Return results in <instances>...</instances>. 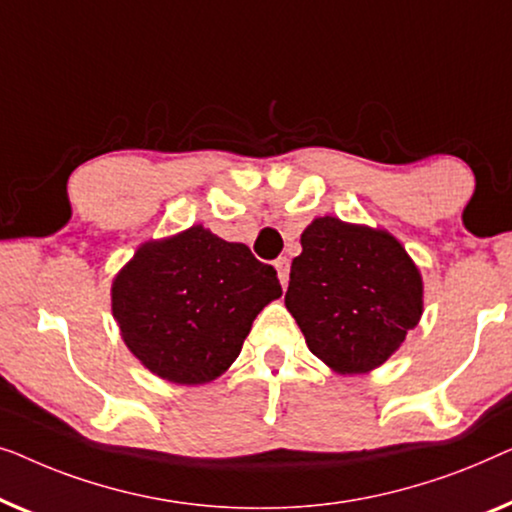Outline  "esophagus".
<instances>
[{"label": "esophagus", "instance_id": "34e87169", "mask_svg": "<svg viewBox=\"0 0 512 512\" xmlns=\"http://www.w3.org/2000/svg\"><path fill=\"white\" fill-rule=\"evenodd\" d=\"M276 271H278L280 285L287 287V283H290V259H287V257H278V259H276Z\"/></svg>", "mask_w": 512, "mask_h": 512}]
</instances>
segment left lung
<instances>
[{
	"label": "left lung",
	"instance_id": "left-lung-1",
	"mask_svg": "<svg viewBox=\"0 0 512 512\" xmlns=\"http://www.w3.org/2000/svg\"><path fill=\"white\" fill-rule=\"evenodd\" d=\"M285 306L315 357L338 373L376 369L422 315V278L383 229L313 220L301 234Z\"/></svg>",
	"mask_w": 512,
	"mask_h": 512
}]
</instances>
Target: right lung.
Segmentation results:
<instances>
[{
	"instance_id": "add662e5",
	"label": "right lung",
	"mask_w": 512,
	"mask_h": 512,
	"mask_svg": "<svg viewBox=\"0 0 512 512\" xmlns=\"http://www.w3.org/2000/svg\"><path fill=\"white\" fill-rule=\"evenodd\" d=\"M280 294L271 264L201 225L141 246L111 290L127 348L178 385H201L227 371L257 313Z\"/></svg>"
}]
</instances>
